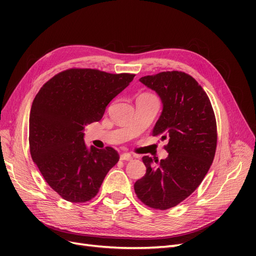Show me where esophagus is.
Here are the masks:
<instances>
[{"label":"esophagus","instance_id":"34e87169","mask_svg":"<svg viewBox=\"0 0 256 256\" xmlns=\"http://www.w3.org/2000/svg\"><path fill=\"white\" fill-rule=\"evenodd\" d=\"M132 159H134V157L131 156L130 154H120V160H122V161H130Z\"/></svg>","mask_w":256,"mask_h":256}]
</instances>
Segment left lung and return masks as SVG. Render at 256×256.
<instances>
[{
    "instance_id": "1",
    "label": "left lung",
    "mask_w": 256,
    "mask_h": 256,
    "mask_svg": "<svg viewBox=\"0 0 256 256\" xmlns=\"http://www.w3.org/2000/svg\"><path fill=\"white\" fill-rule=\"evenodd\" d=\"M140 81L161 98L164 110L152 136L168 140L166 159L152 164L142 158L145 175L136 182L134 191L143 204L154 209L172 208L203 182L216 148V122L205 90L194 78L182 72H162Z\"/></svg>"
}]
</instances>
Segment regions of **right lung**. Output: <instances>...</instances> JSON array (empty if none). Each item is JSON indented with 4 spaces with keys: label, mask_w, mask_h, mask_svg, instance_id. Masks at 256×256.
Masks as SVG:
<instances>
[{
    "label": "right lung",
    "mask_w": 256,
    "mask_h": 256,
    "mask_svg": "<svg viewBox=\"0 0 256 256\" xmlns=\"http://www.w3.org/2000/svg\"><path fill=\"white\" fill-rule=\"evenodd\" d=\"M134 76L70 68L46 82L33 100L30 156L44 180L68 202L85 203L95 198L106 175L118 162V152L110 146L88 150L83 130L102 118L106 106Z\"/></svg>",
    "instance_id": "obj_1"
}]
</instances>
